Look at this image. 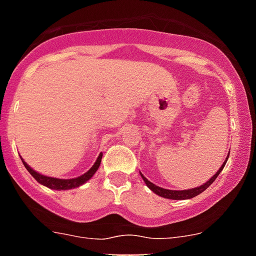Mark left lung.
I'll return each mask as SVG.
<instances>
[{
	"instance_id": "left-lung-1",
	"label": "left lung",
	"mask_w": 256,
	"mask_h": 256,
	"mask_svg": "<svg viewBox=\"0 0 256 256\" xmlns=\"http://www.w3.org/2000/svg\"><path fill=\"white\" fill-rule=\"evenodd\" d=\"M228 158H229V154H228L226 158H225L224 164L221 165L220 169H218V170L214 173V177L210 178V181H207L206 184H202V186H198V188H188V190H168V188H160V186H156V184H154L151 181H148L147 178L142 174V173H140V176H142V178H143L144 184L148 186V188H150L151 191H154V194L158 195V196L165 198V199H173V200H184V199H191V198L196 196V195L202 194V192H203L206 188H210L212 182H214V180L218 178V176L220 174L221 170L224 169Z\"/></svg>"
}]
</instances>
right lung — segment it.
<instances>
[{"instance_id": "right-lung-1", "label": "right lung", "mask_w": 256, "mask_h": 256, "mask_svg": "<svg viewBox=\"0 0 256 256\" xmlns=\"http://www.w3.org/2000/svg\"><path fill=\"white\" fill-rule=\"evenodd\" d=\"M102 158V154H100L98 156V158H96L95 164L92 165L91 168H90V170L86 172L84 174H82L79 176V177H75V178H70V180H62V178L48 177V176L40 174L38 172L34 170V169H32L22 158H22V162L26 166V169L30 172V174L35 178L36 181H38L40 184H44V186L52 188V190H72V188H79V186H82V184H86L88 180H91V178L94 177V174L98 172V166H100Z\"/></svg>"}]
</instances>
